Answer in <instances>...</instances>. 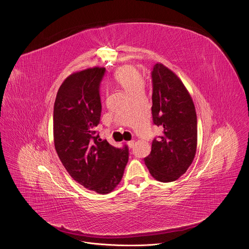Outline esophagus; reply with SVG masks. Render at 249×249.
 Returning a JSON list of instances; mask_svg holds the SVG:
<instances>
[{
	"mask_svg": "<svg viewBox=\"0 0 249 249\" xmlns=\"http://www.w3.org/2000/svg\"><path fill=\"white\" fill-rule=\"evenodd\" d=\"M134 144H135V141H134V140H131V141H128V142H127V145H128L129 148H133Z\"/></svg>",
	"mask_w": 249,
	"mask_h": 249,
	"instance_id": "esophagus-1",
	"label": "esophagus"
}]
</instances>
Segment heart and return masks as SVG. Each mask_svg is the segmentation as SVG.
<instances>
[{"instance_id": "heart-1", "label": "heart", "mask_w": 249, "mask_h": 249, "mask_svg": "<svg viewBox=\"0 0 249 249\" xmlns=\"http://www.w3.org/2000/svg\"><path fill=\"white\" fill-rule=\"evenodd\" d=\"M114 79L132 96L143 92L144 78L136 67L132 65L121 66L115 72Z\"/></svg>"}]
</instances>
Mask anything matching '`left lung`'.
<instances>
[{"label":"left lung","instance_id":"obj_1","mask_svg":"<svg viewBox=\"0 0 249 249\" xmlns=\"http://www.w3.org/2000/svg\"><path fill=\"white\" fill-rule=\"evenodd\" d=\"M153 122L163 135L152 142L144 159L150 174L170 183L184 175L196 152L197 122L193 99L186 86L171 70L156 63L152 71Z\"/></svg>","mask_w":249,"mask_h":249}]
</instances>
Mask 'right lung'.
<instances>
[{"label":"right lung","instance_id":"right-lung-1","mask_svg":"<svg viewBox=\"0 0 249 249\" xmlns=\"http://www.w3.org/2000/svg\"><path fill=\"white\" fill-rule=\"evenodd\" d=\"M103 67L74 72L60 85L53 107V141L59 159L78 184L101 195L121 182L129 151L99 139V86Z\"/></svg>","mask_w":249,"mask_h":249}]
</instances>
